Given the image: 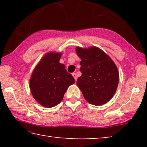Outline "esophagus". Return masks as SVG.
Wrapping results in <instances>:
<instances>
[{
  "mask_svg": "<svg viewBox=\"0 0 147 147\" xmlns=\"http://www.w3.org/2000/svg\"><path fill=\"white\" fill-rule=\"evenodd\" d=\"M72 75H73V76L74 77V78L75 79V80L76 81L77 80V76H76V73H73V74H72Z\"/></svg>",
  "mask_w": 147,
  "mask_h": 147,
  "instance_id": "34e87169",
  "label": "esophagus"
}]
</instances>
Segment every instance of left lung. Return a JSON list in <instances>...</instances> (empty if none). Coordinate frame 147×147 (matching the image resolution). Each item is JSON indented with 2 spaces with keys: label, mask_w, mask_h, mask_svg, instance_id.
Instances as JSON below:
<instances>
[{
  "label": "left lung",
  "mask_w": 147,
  "mask_h": 147,
  "mask_svg": "<svg viewBox=\"0 0 147 147\" xmlns=\"http://www.w3.org/2000/svg\"><path fill=\"white\" fill-rule=\"evenodd\" d=\"M81 59V76L76 84L89 104L101 106L113 97L117 88V67L108 54L96 47L76 48Z\"/></svg>",
  "instance_id": "obj_1"
}]
</instances>
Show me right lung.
<instances>
[{"mask_svg":"<svg viewBox=\"0 0 147 147\" xmlns=\"http://www.w3.org/2000/svg\"><path fill=\"white\" fill-rule=\"evenodd\" d=\"M61 53L45 54L34 68L30 79V89L38 102L45 108H53L63 100L69 86L75 80L59 63Z\"/></svg>","mask_w":147,"mask_h":147,"instance_id":"right-lung-1","label":"right lung"}]
</instances>
